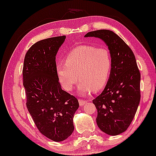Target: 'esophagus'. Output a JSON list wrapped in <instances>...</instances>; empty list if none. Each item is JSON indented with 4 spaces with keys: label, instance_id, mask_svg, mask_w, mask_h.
<instances>
[{
    "label": "esophagus",
    "instance_id": "34e87169",
    "mask_svg": "<svg viewBox=\"0 0 156 156\" xmlns=\"http://www.w3.org/2000/svg\"><path fill=\"white\" fill-rule=\"evenodd\" d=\"M78 102H79V104H80V106H84L86 103H87V101L83 100V99H79Z\"/></svg>",
    "mask_w": 156,
    "mask_h": 156
}]
</instances>
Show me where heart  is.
<instances>
[{"instance_id": "1", "label": "heart", "mask_w": 156, "mask_h": 156, "mask_svg": "<svg viewBox=\"0 0 156 156\" xmlns=\"http://www.w3.org/2000/svg\"><path fill=\"white\" fill-rule=\"evenodd\" d=\"M65 62L57 64L56 67L60 83L69 91L78 82L79 76L81 80L78 90L82 95L103 89L112 68V59L108 49L92 45H82L72 50Z\"/></svg>"}]
</instances>
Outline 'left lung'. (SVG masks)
I'll use <instances>...</instances> for the list:
<instances>
[{
	"label": "left lung",
	"instance_id": "obj_1",
	"mask_svg": "<svg viewBox=\"0 0 156 156\" xmlns=\"http://www.w3.org/2000/svg\"><path fill=\"white\" fill-rule=\"evenodd\" d=\"M85 37L100 38L110 52L112 68L107 84L92 102L97 109L99 128L108 135H118L128 128L140 101L141 76L135 57L124 41L110 30L91 31Z\"/></svg>",
	"mask_w": 156,
	"mask_h": 156
}]
</instances>
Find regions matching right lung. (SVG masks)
Segmentation results:
<instances>
[{
  "mask_svg": "<svg viewBox=\"0 0 156 156\" xmlns=\"http://www.w3.org/2000/svg\"><path fill=\"white\" fill-rule=\"evenodd\" d=\"M65 39L53 37L34 44L23 66L28 111L41 133L57 142L73 133V116L79 107L78 99L62 89L56 69V55Z\"/></svg>",
  "mask_w": 156,
  "mask_h": 156,
  "instance_id": "obj_1",
  "label": "right lung"
}]
</instances>
